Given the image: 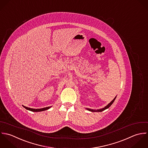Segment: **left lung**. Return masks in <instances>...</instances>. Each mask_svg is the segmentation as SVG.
<instances>
[{"label": "left lung", "mask_w": 148, "mask_h": 148, "mask_svg": "<svg viewBox=\"0 0 148 148\" xmlns=\"http://www.w3.org/2000/svg\"><path fill=\"white\" fill-rule=\"evenodd\" d=\"M116 97H117V96H116L108 105H107L106 106H105L104 108H102V109H97V110H94V109H89V108H86V109H87L88 110L90 111V112H102V111H103V110H105L108 109V108L112 105V103L114 102V101H115Z\"/></svg>", "instance_id": "obj_1"}]
</instances>
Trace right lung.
<instances>
[{
  "instance_id": "1",
  "label": "right lung",
  "mask_w": 148,
  "mask_h": 148,
  "mask_svg": "<svg viewBox=\"0 0 148 148\" xmlns=\"http://www.w3.org/2000/svg\"><path fill=\"white\" fill-rule=\"evenodd\" d=\"M26 109L30 110L31 112H42V111H45L46 110L49 109L51 106H49V107H46V108H41V109H32V108H27L26 106H25L23 105H22Z\"/></svg>"
}]
</instances>
